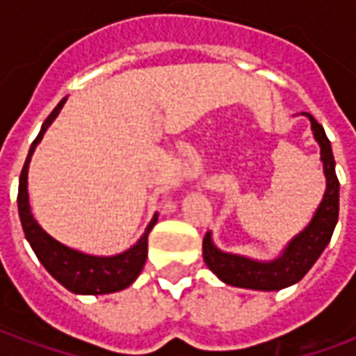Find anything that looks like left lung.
Returning <instances> with one entry per match:
<instances>
[{"label":"left lung","instance_id":"left-lung-1","mask_svg":"<svg viewBox=\"0 0 356 356\" xmlns=\"http://www.w3.org/2000/svg\"><path fill=\"white\" fill-rule=\"evenodd\" d=\"M307 116L311 120L314 139L321 145V158L326 175L324 200L316 209L311 225L291 240L278 259L270 263L252 261L248 257L219 252L211 244L208 232L202 242L204 261L223 282L238 288H252V290H282L286 286L299 282L318 259L322 250L328 246L339 216V181L336 175L332 145L324 133V127L311 114Z\"/></svg>","mask_w":356,"mask_h":356}]
</instances>
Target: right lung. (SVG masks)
Listing matches in <instances>:
<instances>
[{
    "label": "right lung",
    "mask_w": 356,
    "mask_h": 356,
    "mask_svg": "<svg viewBox=\"0 0 356 356\" xmlns=\"http://www.w3.org/2000/svg\"><path fill=\"white\" fill-rule=\"evenodd\" d=\"M65 102L66 99H63L47 116V120L42 125V131L38 133V137H35L32 147L28 150L26 162H24V168L20 171L19 196H17L20 223H22L26 240L30 242L35 255H38V259L42 261L43 267L49 270V275L55 280H58L65 286L66 290L74 291V293H91V296L112 293V291H120L127 288L140 275V270L147 263L148 232L152 231V227L158 221V216H154V219L150 221L145 234L140 236V240L135 246L129 248L124 254L112 255V257H95V255H86L81 252H76V250H70V248L63 246L55 238H51L49 234L35 223L34 216L30 211V204H28V163H30V158L34 154V148L42 140L43 133L47 131L51 122L58 116V112L65 106Z\"/></svg>",
    "instance_id": "1"
}]
</instances>
